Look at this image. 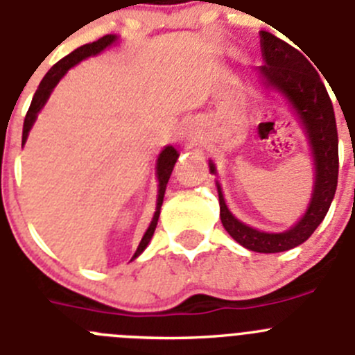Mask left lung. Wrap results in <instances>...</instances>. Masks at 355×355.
<instances>
[{
  "mask_svg": "<svg viewBox=\"0 0 355 355\" xmlns=\"http://www.w3.org/2000/svg\"><path fill=\"white\" fill-rule=\"evenodd\" d=\"M261 49L264 64L259 66V75L264 84L282 92L289 101L312 147L315 166L312 200L296 226L284 233H264L238 220L227 208L218 184L217 191L220 220L233 240L254 252L275 254L291 250L306 241L326 217L338 184V131L333 103L310 61L297 49L268 31H261ZM210 171L215 173L211 161Z\"/></svg>",
  "mask_w": 355,
  "mask_h": 355,
  "instance_id": "8db88e82",
  "label": "left lung"
}]
</instances>
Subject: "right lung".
<instances>
[{"label":"right lung","mask_w":355,"mask_h":355,"mask_svg":"<svg viewBox=\"0 0 355 355\" xmlns=\"http://www.w3.org/2000/svg\"><path fill=\"white\" fill-rule=\"evenodd\" d=\"M117 42V36L115 35H107L103 36V38H99L98 42H92V43H85V45H82V47L75 49V51L71 52V54H68L66 58H62L61 61L55 62L54 66H52L51 69L47 71V75L43 77V80L40 82L38 89H36L35 96H33V101H31V107H29L28 114H26V119H24V128H22V144H26V140H28V135L29 131H31L33 124H35L36 117H38V112L42 110L43 107H45V103H47L49 96H51V92L54 91L55 85L59 84V80H61L62 77L66 75V71H68L69 68H73L75 64H78V62L82 61V59L85 58H91V55H96L99 54V52H103L107 47H110L112 43ZM178 159V152L175 150L171 145H168V147H164V150L159 154L157 157V166H155V173H157V180H159V189H157V205H155V214L154 217H152V223L150 226H148V230L145 231L144 238H141L140 245H138L137 252H135V256H132V259L135 257L140 256L141 252H144L145 248H147L148 241H150V238L154 236V231H155V226H157V220H159V214H161V205H162V198H164V191H166V184L168 180H170V175L171 171H173V166L175 162H177Z\"/></svg>","instance_id":"1"}]
</instances>
